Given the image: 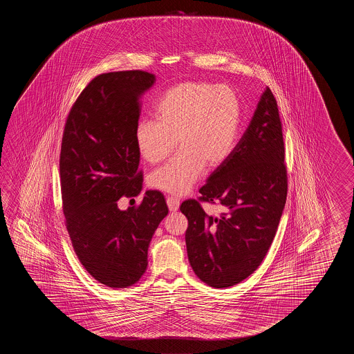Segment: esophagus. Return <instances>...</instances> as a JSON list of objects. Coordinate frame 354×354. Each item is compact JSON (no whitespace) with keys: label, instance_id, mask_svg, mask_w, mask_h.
<instances>
[{"label":"esophagus","instance_id":"1","mask_svg":"<svg viewBox=\"0 0 354 354\" xmlns=\"http://www.w3.org/2000/svg\"><path fill=\"white\" fill-rule=\"evenodd\" d=\"M167 205H168L169 211H177L178 210V207H180V200L176 198L174 196H169V197L167 198Z\"/></svg>","mask_w":354,"mask_h":354}]
</instances>
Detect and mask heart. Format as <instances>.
I'll list each match as a JSON object with an SVG mask.
<instances>
[{
	"instance_id": "obj_1",
	"label": "heart",
	"mask_w": 354,
	"mask_h": 354,
	"mask_svg": "<svg viewBox=\"0 0 354 354\" xmlns=\"http://www.w3.org/2000/svg\"><path fill=\"white\" fill-rule=\"evenodd\" d=\"M154 115L156 120L136 124V148L145 162L156 165L178 142V153L149 180L157 189L180 196L194 187L206 165L215 168L230 157L241 128V106L230 87L192 81L167 91Z\"/></svg>"
}]
</instances>
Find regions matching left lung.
I'll use <instances>...</instances> for the list:
<instances>
[{"label":"left lung","mask_w":354,"mask_h":354,"mask_svg":"<svg viewBox=\"0 0 354 354\" xmlns=\"http://www.w3.org/2000/svg\"><path fill=\"white\" fill-rule=\"evenodd\" d=\"M200 194L203 201L220 203L225 212L212 216L196 200L182 203L188 261L209 286H234L262 263L286 203L282 125L268 87L239 143Z\"/></svg>","instance_id":"1"}]
</instances>
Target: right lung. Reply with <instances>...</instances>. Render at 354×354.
<instances>
[{
	"mask_svg": "<svg viewBox=\"0 0 354 354\" xmlns=\"http://www.w3.org/2000/svg\"><path fill=\"white\" fill-rule=\"evenodd\" d=\"M156 77L143 71L100 75L77 98L62 139L63 212L75 254L91 276L113 288L134 285L148 266V248L168 214L159 191H145L136 209L122 196L143 189L134 139L140 98Z\"/></svg>",
	"mask_w": 354,
	"mask_h": 354,
	"instance_id": "add662e5",
	"label": "right lung"
}]
</instances>
